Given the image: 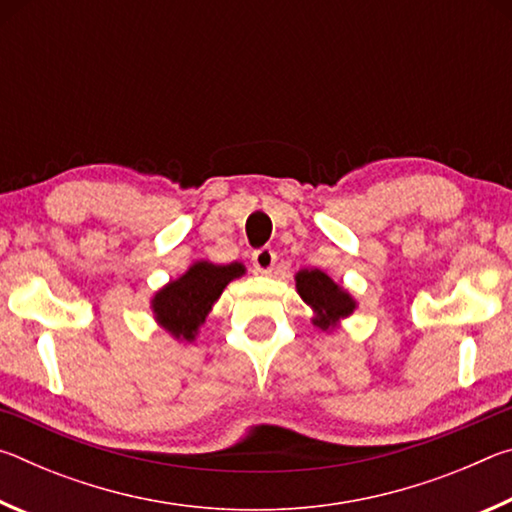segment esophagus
Masks as SVG:
<instances>
[{
	"instance_id": "1",
	"label": "esophagus",
	"mask_w": 512,
	"mask_h": 512,
	"mask_svg": "<svg viewBox=\"0 0 512 512\" xmlns=\"http://www.w3.org/2000/svg\"><path fill=\"white\" fill-rule=\"evenodd\" d=\"M250 262H253L255 271L271 273L275 262H277V255L273 248H257V250H253V255H250Z\"/></svg>"
}]
</instances>
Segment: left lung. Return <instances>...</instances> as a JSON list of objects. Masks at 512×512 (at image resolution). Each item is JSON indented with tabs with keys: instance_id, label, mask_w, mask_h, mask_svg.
<instances>
[{
	"instance_id": "obj_1",
	"label": "left lung",
	"mask_w": 512,
	"mask_h": 512,
	"mask_svg": "<svg viewBox=\"0 0 512 512\" xmlns=\"http://www.w3.org/2000/svg\"><path fill=\"white\" fill-rule=\"evenodd\" d=\"M296 287L302 300H305L309 307H314V311L318 314V318H314V323L320 329H327L336 318L352 314L354 309L352 298L339 289V284L329 280L323 271H318V268L300 271L296 275Z\"/></svg>"
}]
</instances>
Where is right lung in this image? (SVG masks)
<instances>
[{
    "label": "right lung",
    "mask_w": 512,
    "mask_h": 512,
    "mask_svg": "<svg viewBox=\"0 0 512 512\" xmlns=\"http://www.w3.org/2000/svg\"><path fill=\"white\" fill-rule=\"evenodd\" d=\"M244 273L241 264L214 266L194 264L180 280L164 287L153 300V311L160 325L176 336V339L192 341L198 325L210 314L216 298L221 296L225 284Z\"/></svg>",
    "instance_id": "add662e5"
}]
</instances>
